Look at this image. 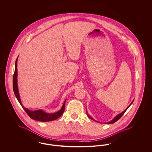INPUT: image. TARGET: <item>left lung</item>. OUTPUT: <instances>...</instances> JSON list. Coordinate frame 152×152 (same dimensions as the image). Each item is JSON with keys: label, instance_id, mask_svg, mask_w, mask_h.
<instances>
[{"label": "left lung", "instance_id": "1", "mask_svg": "<svg viewBox=\"0 0 152 152\" xmlns=\"http://www.w3.org/2000/svg\"><path fill=\"white\" fill-rule=\"evenodd\" d=\"M133 102V101L132 102V103L130 104V105H131V104H132V102ZM130 105H129V107H128L126 109H125V110H124L123 112L121 113H120V114H119V115H118L116 116V117H115V118H113L112 120H111L110 121H109V123H108V124H113V123H115V122H116L117 121H118V120H119V119H120V118H121V117L123 116V115L124 114V113L126 112V110L128 109V108L130 107ZM87 116L89 117V118H91V119H92V120H94V119H93L92 117H91L90 116H89V115H88V114H87ZM105 124H107V123H105Z\"/></svg>", "mask_w": 152, "mask_h": 152}]
</instances>
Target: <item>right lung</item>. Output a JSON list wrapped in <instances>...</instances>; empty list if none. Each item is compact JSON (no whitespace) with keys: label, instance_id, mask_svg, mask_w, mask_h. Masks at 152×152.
I'll use <instances>...</instances> for the list:
<instances>
[{"label":"right lung","instance_id":"right-lung-1","mask_svg":"<svg viewBox=\"0 0 152 152\" xmlns=\"http://www.w3.org/2000/svg\"><path fill=\"white\" fill-rule=\"evenodd\" d=\"M18 58H16V60L15 61V69L14 74V77H13V89H14V92L16 96V97L17 98L18 100L22 105L23 108L24 109L27 114L33 120H35L37 121H43V122H46V121H51L55 120L56 119L60 117V116L63 115V113L64 112L65 109V102L64 101L63 105L61 109L58 111V112H56L55 113L52 114H49L44 112L42 110H35V111H31L28 110V109L25 108L23 105H22V102L20 101V96L18 92V83H17V63H18Z\"/></svg>","mask_w":152,"mask_h":152}]
</instances>
